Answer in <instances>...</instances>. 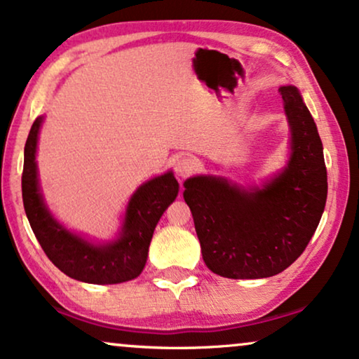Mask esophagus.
Here are the masks:
<instances>
[{
  "instance_id": "1",
  "label": "esophagus",
  "mask_w": 359,
  "mask_h": 359,
  "mask_svg": "<svg viewBox=\"0 0 359 359\" xmlns=\"http://www.w3.org/2000/svg\"><path fill=\"white\" fill-rule=\"evenodd\" d=\"M173 168H175V175L178 176V178L183 180V178H186V176H189L191 173H193L194 161L191 160L189 156H180L178 160L175 161Z\"/></svg>"
}]
</instances>
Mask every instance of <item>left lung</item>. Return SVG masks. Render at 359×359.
Returning <instances> with one entry per match:
<instances>
[{
	"instance_id": "left-lung-1",
	"label": "left lung",
	"mask_w": 359,
	"mask_h": 359,
	"mask_svg": "<svg viewBox=\"0 0 359 359\" xmlns=\"http://www.w3.org/2000/svg\"><path fill=\"white\" fill-rule=\"evenodd\" d=\"M290 127L285 168L262 186L193 176L183 198L209 271L227 278H265L285 271L315 234L327 203L323 145L299 88H278Z\"/></svg>"
}]
</instances>
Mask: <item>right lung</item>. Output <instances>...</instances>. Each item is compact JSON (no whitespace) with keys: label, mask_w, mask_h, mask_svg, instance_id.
I'll use <instances>...</instances> for the list:
<instances>
[{"label":"right lung","mask_w":359,"mask_h":359,"mask_svg":"<svg viewBox=\"0 0 359 359\" xmlns=\"http://www.w3.org/2000/svg\"><path fill=\"white\" fill-rule=\"evenodd\" d=\"M44 117L27 135L22 168V203L31 229L50 262L66 276L86 283H122L137 278L147 264L153 231L178 196L173 171L143 183L130 198L122 231L115 241L95 244L64 227L46 206L36 165L37 137Z\"/></svg>","instance_id":"obj_1"}]
</instances>
